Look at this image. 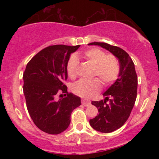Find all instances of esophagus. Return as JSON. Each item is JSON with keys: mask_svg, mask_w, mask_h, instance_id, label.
<instances>
[{"mask_svg": "<svg viewBox=\"0 0 159 159\" xmlns=\"http://www.w3.org/2000/svg\"><path fill=\"white\" fill-rule=\"evenodd\" d=\"M81 104L84 105V106L87 107V106H89V105H90L91 103L90 101H87V100H85V99H82Z\"/></svg>", "mask_w": 159, "mask_h": 159, "instance_id": "34e87169", "label": "esophagus"}]
</instances>
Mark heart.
<instances>
[{"label":"heart","mask_w":159,"mask_h":159,"mask_svg":"<svg viewBox=\"0 0 159 159\" xmlns=\"http://www.w3.org/2000/svg\"><path fill=\"white\" fill-rule=\"evenodd\" d=\"M83 56L89 63L94 65L93 76L99 78L105 86L112 84L119 78L120 62L114 54H106V52L102 49L93 48L85 51L83 53ZM78 66V57L75 54H72L66 63V72L71 79L77 78ZM98 79L95 78L90 81L79 80L72 85V92L82 98L92 97L101 90V82Z\"/></svg>","instance_id":"heart-1"}]
</instances>
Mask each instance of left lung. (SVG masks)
Here are the masks:
<instances>
[{
	"label": "left lung",
	"mask_w": 159,
	"mask_h": 159,
	"mask_svg": "<svg viewBox=\"0 0 159 159\" xmlns=\"http://www.w3.org/2000/svg\"><path fill=\"white\" fill-rule=\"evenodd\" d=\"M88 45H97L107 49L120 62V76L104 93L105 99L91 102L97 107L98 112L96 117L90 120L91 126L98 132H112L126 122L135 103L138 76L134 64L129 54L119 47L105 43H91Z\"/></svg>",
	"instance_id": "8db88e82"
}]
</instances>
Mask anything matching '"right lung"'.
I'll use <instances>...</instances> for the list:
<instances>
[{"mask_svg": "<svg viewBox=\"0 0 159 159\" xmlns=\"http://www.w3.org/2000/svg\"><path fill=\"white\" fill-rule=\"evenodd\" d=\"M80 45H54L38 52L23 74V91L29 114L40 130L57 134L69 127L71 114L81 98L67 91L66 63ZM62 92L65 98L56 99ZM62 94L60 95L61 96Z\"/></svg>", "mask_w": 159, "mask_h": 159, "instance_id": "1", "label": "right lung"}]
</instances>
